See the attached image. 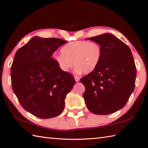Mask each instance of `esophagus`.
Listing matches in <instances>:
<instances>
[{"instance_id": "obj_1", "label": "esophagus", "mask_w": 148, "mask_h": 148, "mask_svg": "<svg viewBox=\"0 0 148 148\" xmlns=\"http://www.w3.org/2000/svg\"><path fill=\"white\" fill-rule=\"evenodd\" d=\"M75 82H79V80H80V78L78 77H75Z\"/></svg>"}]
</instances>
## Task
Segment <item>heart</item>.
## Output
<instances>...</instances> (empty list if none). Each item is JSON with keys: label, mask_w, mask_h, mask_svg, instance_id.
<instances>
[{"label": "heart", "mask_w": 148, "mask_h": 148, "mask_svg": "<svg viewBox=\"0 0 148 148\" xmlns=\"http://www.w3.org/2000/svg\"><path fill=\"white\" fill-rule=\"evenodd\" d=\"M61 52L53 54L52 58L64 72L70 71L74 63L77 73H89L96 68L102 56L101 45L92 41L71 42L65 45Z\"/></svg>", "instance_id": "obj_1"}]
</instances>
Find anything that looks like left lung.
<instances>
[{
	"label": "left lung",
	"instance_id": "left-lung-1",
	"mask_svg": "<svg viewBox=\"0 0 148 148\" xmlns=\"http://www.w3.org/2000/svg\"><path fill=\"white\" fill-rule=\"evenodd\" d=\"M86 39L101 45L102 56L96 68L80 80L85 87V104L96 114L114 113L124 107L134 90L136 68L132 52L111 34Z\"/></svg>",
	"mask_w": 148,
	"mask_h": 148
}]
</instances>
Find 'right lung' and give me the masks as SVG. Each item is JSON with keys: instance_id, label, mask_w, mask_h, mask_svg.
Returning a JSON list of instances; mask_svg holds the SVG:
<instances>
[{"instance_id": "right-lung-1", "label": "right lung", "mask_w": 148, "mask_h": 148, "mask_svg": "<svg viewBox=\"0 0 148 148\" xmlns=\"http://www.w3.org/2000/svg\"><path fill=\"white\" fill-rule=\"evenodd\" d=\"M66 42L34 37L15 54L11 73L12 90L22 107L40 119L63 112L66 96L75 84L72 75L62 71L51 58Z\"/></svg>"}]
</instances>
